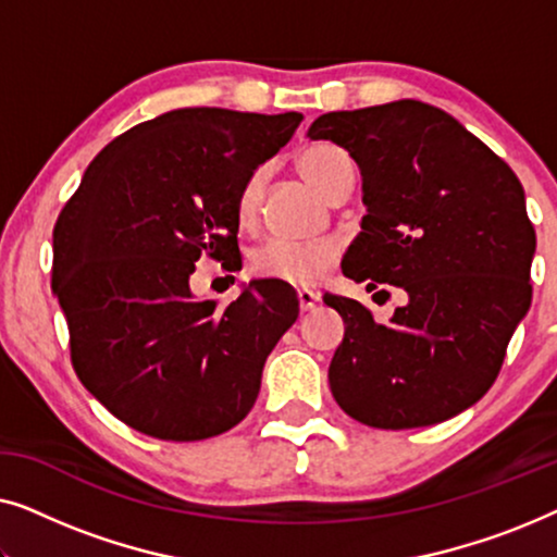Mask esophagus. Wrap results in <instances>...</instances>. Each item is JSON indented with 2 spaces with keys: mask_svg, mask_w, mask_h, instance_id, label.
<instances>
[{
  "mask_svg": "<svg viewBox=\"0 0 557 557\" xmlns=\"http://www.w3.org/2000/svg\"><path fill=\"white\" fill-rule=\"evenodd\" d=\"M296 299H299V309L301 311H311V309L317 307L319 294L317 292H309V288H299V292H296Z\"/></svg>",
  "mask_w": 557,
  "mask_h": 557,
  "instance_id": "obj_1",
  "label": "esophagus"
}]
</instances>
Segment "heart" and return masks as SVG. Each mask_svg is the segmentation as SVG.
<instances>
[{
    "label": "heart",
    "instance_id": "obj_1",
    "mask_svg": "<svg viewBox=\"0 0 557 557\" xmlns=\"http://www.w3.org/2000/svg\"><path fill=\"white\" fill-rule=\"evenodd\" d=\"M296 166H299L301 177L324 197H330V200L355 177L347 151L334 147V144H314V147L304 149L299 159H296ZM263 187L265 170L250 172L248 180L243 182L238 200H235V218H238L240 227H250L256 223ZM337 258L339 243L332 238H271L250 250L248 269L258 278L281 281V284L288 286H311L324 278V273L337 263Z\"/></svg>",
    "mask_w": 557,
    "mask_h": 557
}]
</instances>
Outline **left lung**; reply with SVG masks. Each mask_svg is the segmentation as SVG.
Wrapping results in <instances>:
<instances>
[{
    "label": "left lung",
    "mask_w": 557,
    "mask_h": 557,
    "mask_svg": "<svg viewBox=\"0 0 557 557\" xmlns=\"http://www.w3.org/2000/svg\"><path fill=\"white\" fill-rule=\"evenodd\" d=\"M309 136L347 149L362 172L368 215L345 276L408 296L387 324L360 301L324 296L345 319L330 364L334 400L372 429L448 421L490 391L530 309L535 227L520 180L421 101L324 113Z\"/></svg>",
    "instance_id": "left-lung-1"
}]
</instances>
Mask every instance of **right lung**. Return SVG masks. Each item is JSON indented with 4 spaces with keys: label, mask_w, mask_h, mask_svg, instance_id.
I'll use <instances>...</instances> for the list:
<instances>
[{
    "label": "right lung",
    "mask_w": 557,
    "mask_h": 557,
    "mask_svg": "<svg viewBox=\"0 0 557 557\" xmlns=\"http://www.w3.org/2000/svg\"><path fill=\"white\" fill-rule=\"evenodd\" d=\"M301 119L208 106L162 113L98 151L58 215L52 292L73 370L134 431L202 441L253 408L299 301L281 281H253L218 309L195 299L189 276L202 256L235 269L243 182Z\"/></svg>",
    "instance_id": "obj_1"
}]
</instances>
